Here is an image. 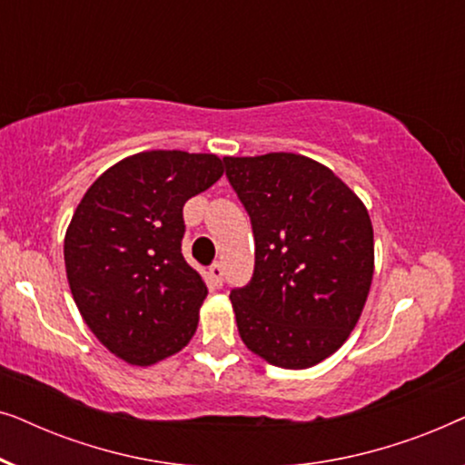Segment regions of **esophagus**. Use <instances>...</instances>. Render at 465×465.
<instances>
[{
  "label": "esophagus",
  "mask_w": 465,
  "mask_h": 465,
  "mask_svg": "<svg viewBox=\"0 0 465 465\" xmlns=\"http://www.w3.org/2000/svg\"><path fill=\"white\" fill-rule=\"evenodd\" d=\"M209 277H212V282L215 285H222V282H224V269H222L220 262L209 266Z\"/></svg>",
  "instance_id": "esophagus-1"
}]
</instances>
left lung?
<instances>
[{
  "label": "left lung",
  "mask_w": 465,
  "mask_h": 465,
  "mask_svg": "<svg viewBox=\"0 0 465 465\" xmlns=\"http://www.w3.org/2000/svg\"><path fill=\"white\" fill-rule=\"evenodd\" d=\"M224 164L256 241L250 283L231 292L241 341L272 366L320 364L349 339L371 292V215L313 158L271 152Z\"/></svg>",
  "instance_id": "left-lung-1"
}]
</instances>
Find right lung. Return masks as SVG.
<instances>
[{"instance_id": "add662e5", "label": "right lung", "mask_w": 465, "mask_h": 465, "mask_svg": "<svg viewBox=\"0 0 465 465\" xmlns=\"http://www.w3.org/2000/svg\"><path fill=\"white\" fill-rule=\"evenodd\" d=\"M224 173L215 154L139 152L101 173L65 232L72 296L120 360L152 366L182 351L207 285L182 256L183 205Z\"/></svg>"}]
</instances>
